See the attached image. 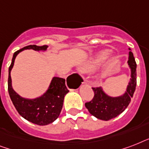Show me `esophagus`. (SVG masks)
<instances>
[{"label":"esophagus","instance_id":"34e87169","mask_svg":"<svg viewBox=\"0 0 149 149\" xmlns=\"http://www.w3.org/2000/svg\"><path fill=\"white\" fill-rule=\"evenodd\" d=\"M86 84H87V83H86Z\"/></svg>","mask_w":149,"mask_h":149}]
</instances>
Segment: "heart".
Here are the masks:
<instances>
[{
  "label": "heart",
  "mask_w": 149,
  "mask_h": 149,
  "mask_svg": "<svg viewBox=\"0 0 149 149\" xmlns=\"http://www.w3.org/2000/svg\"><path fill=\"white\" fill-rule=\"evenodd\" d=\"M108 54V52H102L101 53H100V55L97 57L96 59H94L93 62H91V63H89V64H87V65H85V66L83 68V71H84V72H88V71H91V70H93L94 68L97 67L100 63H101L102 61L104 60V59H105V58L107 57Z\"/></svg>",
  "instance_id": "1"
}]
</instances>
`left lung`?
Segmentation results:
<instances>
[{
  "mask_svg": "<svg viewBox=\"0 0 149 149\" xmlns=\"http://www.w3.org/2000/svg\"><path fill=\"white\" fill-rule=\"evenodd\" d=\"M128 65L132 70V79L130 80L127 91L124 95L118 97H111L105 94L100 86L92 87L94 93L93 99L85 103L89 112L98 119L109 120L116 118L127 108L136 88L137 64L132 52H129Z\"/></svg>",
  "mask_w": 149,
  "mask_h": 149,
  "instance_id": "obj_1",
  "label": "left lung"
}]
</instances>
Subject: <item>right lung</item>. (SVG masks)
Masks as SVG:
<instances>
[{
	"label": "right lung",
	"mask_w": 149,
	"mask_h": 149,
	"mask_svg": "<svg viewBox=\"0 0 149 149\" xmlns=\"http://www.w3.org/2000/svg\"><path fill=\"white\" fill-rule=\"evenodd\" d=\"M47 45L38 46L30 45L17 50L14 53L12 62L8 70V93L14 106L20 115L30 122L38 125H47L53 122L59 116L63 108V100L66 93L69 92L65 86V79L59 77H53L49 88L42 97L34 100H28L21 97L11 86L10 70L14 65L15 57L24 49L45 50ZM77 74V73H75Z\"/></svg>",
	"instance_id": "right-lung-1"
}]
</instances>
